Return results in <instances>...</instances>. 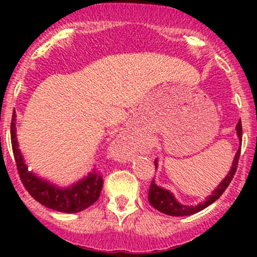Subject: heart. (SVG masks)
Here are the masks:
<instances>
[{
    "label": "heart",
    "mask_w": 257,
    "mask_h": 257,
    "mask_svg": "<svg viewBox=\"0 0 257 257\" xmlns=\"http://www.w3.org/2000/svg\"><path fill=\"white\" fill-rule=\"evenodd\" d=\"M126 148H128V150H136L137 148L139 147V142L137 141L136 138H133V137L132 136H129L128 137V141H126Z\"/></svg>",
    "instance_id": "obj_1"
}]
</instances>
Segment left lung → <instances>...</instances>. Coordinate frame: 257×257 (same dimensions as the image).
Here are the masks:
<instances>
[{
    "instance_id": "8db88e82",
    "label": "left lung",
    "mask_w": 257,
    "mask_h": 257,
    "mask_svg": "<svg viewBox=\"0 0 257 257\" xmlns=\"http://www.w3.org/2000/svg\"><path fill=\"white\" fill-rule=\"evenodd\" d=\"M236 131H237V136H239L241 141V137H242V125H241V120H239V123L236 124ZM240 153H241V144L239 149H237L236 155H235V159L234 162H232L231 170L229 172L227 177L225 178L219 185H217V188L212 191V195H210L204 203L198 204L196 206L181 205V204H179L178 201L175 200V198L173 196L172 193H169V191L165 190V189H162L160 186H158L157 184L154 183V180H152V183H150V186H149V193H148V200H149L150 205H152L153 208L157 209L158 211L163 212V214L170 215V216H186V215H193L195 214V212L201 211V210L205 209L206 206L211 205L214 201H216L217 199L224 194V191L226 190L229 184L231 183L232 178H234L235 173H236L237 164H239ZM155 168H157V162H155Z\"/></svg>"
}]
</instances>
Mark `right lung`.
Returning a JSON list of instances; mask_svg holds the SVG:
<instances>
[{
  "instance_id": "obj_1",
  "label": "right lung",
  "mask_w": 257,
  "mask_h": 257,
  "mask_svg": "<svg viewBox=\"0 0 257 257\" xmlns=\"http://www.w3.org/2000/svg\"><path fill=\"white\" fill-rule=\"evenodd\" d=\"M15 116L16 114L14 112L11 120L12 152H14L18 175L28 194L42 205L61 212H79L93 205L99 199L103 188L102 173L94 170L87 178L68 189L57 188L47 181L35 177L32 173L28 172L18 149Z\"/></svg>"
}]
</instances>
